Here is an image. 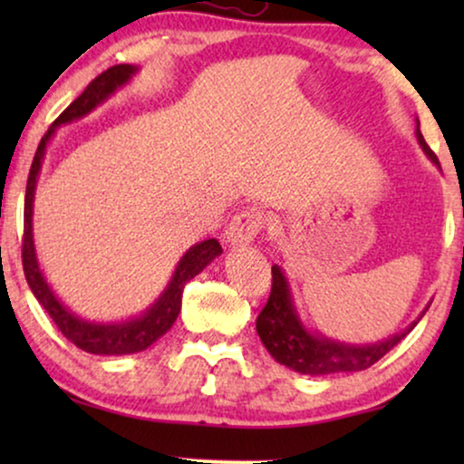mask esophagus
<instances>
[{
  "label": "esophagus",
  "mask_w": 464,
  "mask_h": 464,
  "mask_svg": "<svg viewBox=\"0 0 464 464\" xmlns=\"http://www.w3.org/2000/svg\"><path fill=\"white\" fill-rule=\"evenodd\" d=\"M262 226H264L262 213L256 211V208L243 211L230 221V226L226 227V234H224L226 245L227 246L249 245L251 240L257 237L259 230H262Z\"/></svg>",
  "instance_id": "esophagus-1"
}]
</instances>
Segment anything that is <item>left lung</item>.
Here are the masks:
<instances>
[{
	"instance_id": "obj_1",
	"label": "left lung",
	"mask_w": 464,
	"mask_h": 464,
	"mask_svg": "<svg viewBox=\"0 0 464 464\" xmlns=\"http://www.w3.org/2000/svg\"><path fill=\"white\" fill-rule=\"evenodd\" d=\"M416 139L424 156L440 169V160L430 151L420 132V122L416 118ZM441 170V169H440ZM430 302L424 306L416 321H411L401 332L392 334L391 338L370 342V344H351V342L334 340L329 335L314 332L304 323L297 310L294 291L283 266H272V291L262 313L256 321L259 340L266 351L272 354L276 363H281L297 373L306 376H329V373H351L372 367L384 357L392 346L399 344L411 329L418 325L427 313Z\"/></svg>"
}]
</instances>
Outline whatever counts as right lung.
<instances>
[{"mask_svg": "<svg viewBox=\"0 0 464 464\" xmlns=\"http://www.w3.org/2000/svg\"><path fill=\"white\" fill-rule=\"evenodd\" d=\"M139 73L137 65H116L103 72L99 78H94L86 91L54 120L46 135L42 137L40 145H37L34 164H31L29 179H27V194H24V238H23V268L24 276L31 291H34L35 300L42 304L44 310L50 314V319L56 323L61 334L65 335L69 342L91 354H103V357H111V354H132L141 353L150 348L158 338L173 327V323L181 313V297L183 287L188 281H192L196 275H200L215 257L221 256V245L218 238L200 240L189 246L183 253L179 262H177L173 275H170L167 287L160 291V295L150 304L148 308L135 316L120 321H91L84 316L75 314L54 289L50 287L46 275L42 272L40 259H37L35 251V238H34V202H35V188L37 179H40L44 156H46L48 143L53 141L56 130L61 126L78 122V120L86 118L97 107H101L105 101H110L120 88L130 84V80Z\"/></svg>", "mask_w": 464, "mask_h": 464, "instance_id": "1", "label": "right lung"}]
</instances>
